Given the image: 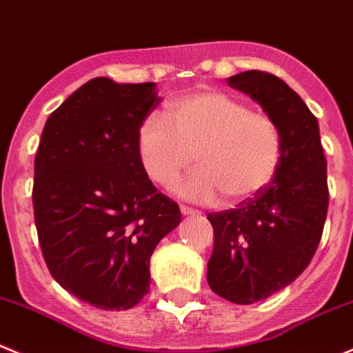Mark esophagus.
Returning a JSON list of instances; mask_svg holds the SVG:
<instances>
[{"mask_svg": "<svg viewBox=\"0 0 353 353\" xmlns=\"http://www.w3.org/2000/svg\"><path fill=\"white\" fill-rule=\"evenodd\" d=\"M180 211H182V214H194V216H199V214H201V211L194 210V208L185 206V204H182V206H180Z\"/></svg>", "mask_w": 353, "mask_h": 353, "instance_id": "34e87169", "label": "esophagus"}]
</instances>
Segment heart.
I'll return each mask as SVG.
<instances>
[{"label":"heart","instance_id":"heart-1","mask_svg":"<svg viewBox=\"0 0 353 353\" xmlns=\"http://www.w3.org/2000/svg\"><path fill=\"white\" fill-rule=\"evenodd\" d=\"M166 121L147 116L137 133L142 166L161 187H173L194 166L199 171L180 194L199 203L225 196L241 203L267 189L283 159L279 124L263 110L220 90L203 88L171 100Z\"/></svg>","mask_w":353,"mask_h":353}]
</instances>
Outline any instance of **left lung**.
Wrapping results in <instances>:
<instances>
[{
    "label": "left lung",
    "instance_id": "obj_1",
    "mask_svg": "<svg viewBox=\"0 0 353 353\" xmlns=\"http://www.w3.org/2000/svg\"><path fill=\"white\" fill-rule=\"evenodd\" d=\"M227 83L256 100L283 135L270 185L232 210L208 214L214 234L208 284L225 300L250 305L290 286L314 258L330 204L327 163L317 117L283 79L246 70Z\"/></svg>",
    "mask_w": 353,
    "mask_h": 353
}]
</instances>
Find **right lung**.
Listing matches in <instances>:
<instances>
[{
	"instance_id": "right-lung-1",
	"label": "right lung",
	"mask_w": 353,
	"mask_h": 353,
	"mask_svg": "<svg viewBox=\"0 0 353 353\" xmlns=\"http://www.w3.org/2000/svg\"><path fill=\"white\" fill-rule=\"evenodd\" d=\"M159 102L154 83L95 78L41 133L32 206L43 258L63 290L103 310L132 308L149 293L150 256L182 218L152 185L137 145Z\"/></svg>"
}]
</instances>
